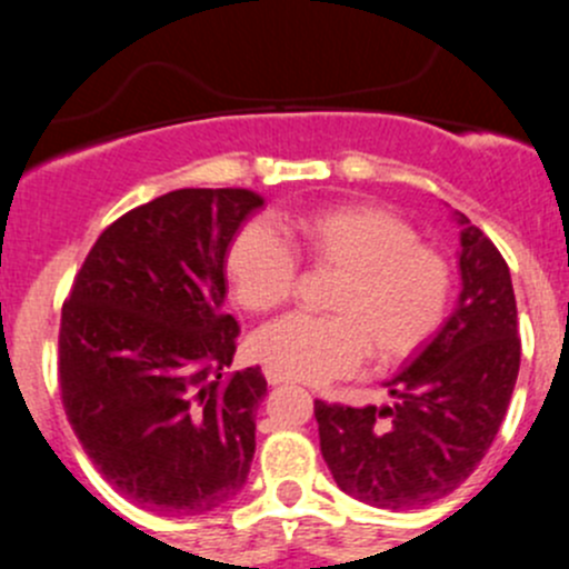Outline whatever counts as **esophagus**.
Returning <instances> with one entry per match:
<instances>
[{
	"instance_id": "obj_1",
	"label": "esophagus",
	"mask_w": 569,
	"mask_h": 569,
	"mask_svg": "<svg viewBox=\"0 0 569 569\" xmlns=\"http://www.w3.org/2000/svg\"><path fill=\"white\" fill-rule=\"evenodd\" d=\"M267 380L272 386H280V383H289V380L283 378V375H278V372H272V369H267Z\"/></svg>"
}]
</instances>
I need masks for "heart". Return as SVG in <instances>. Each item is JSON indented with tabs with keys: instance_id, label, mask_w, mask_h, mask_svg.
Returning <instances> with one entry per match:
<instances>
[{
	"instance_id": "1",
	"label": "heart",
	"mask_w": 569,
	"mask_h": 569,
	"mask_svg": "<svg viewBox=\"0 0 569 569\" xmlns=\"http://www.w3.org/2000/svg\"><path fill=\"white\" fill-rule=\"evenodd\" d=\"M297 250L319 269L339 272L328 300L333 317L289 313L252 336V356L286 380L350 375L361 358L397 363L437 333L453 295L448 258L419 244L406 219L378 206H333L286 222ZM228 280L247 311H272L291 297L297 256L263 219L230 241Z\"/></svg>"
}]
</instances>
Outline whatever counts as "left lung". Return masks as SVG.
<instances>
[{"instance_id":"1","label":"left lung","mask_w":569,"mask_h":569,"mask_svg":"<svg viewBox=\"0 0 569 569\" xmlns=\"http://www.w3.org/2000/svg\"><path fill=\"white\" fill-rule=\"evenodd\" d=\"M461 224L456 311L386 380L391 406L313 402L319 448L341 492L375 509L431 506L459 489L492 448L520 372L517 300L498 247Z\"/></svg>"}]
</instances>
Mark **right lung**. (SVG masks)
<instances>
[{
	"mask_svg": "<svg viewBox=\"0 0 569 569\" xmlns=\"http://www.w3.org/2000/svg\"><path fill=\"white\" fill-rule=\"evenodd\" d=\"M263 206L247 189H180L102 230L63 302L66 417L116 492L158 515H202L247 483L261 367L233 363L224 261Z\"/></svg>",
	"mask_w": 569,
	"mask_h": 569,
	"instance_id": "add662e5",
	"label": "right lung"
}]
</instances>
